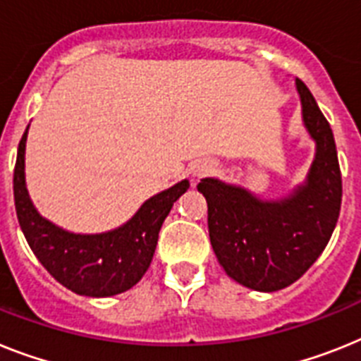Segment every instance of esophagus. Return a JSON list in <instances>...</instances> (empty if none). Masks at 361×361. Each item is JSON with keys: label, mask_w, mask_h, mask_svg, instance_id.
Here are the masks:
<instances>
[{"label": "esophagus", "mask_w": 361, "mask_h": 361, "mask_svg": "<svg viewBox=\"0 0 361 361\" xmlns=\"http://www.w3.org/2000/svg\"><path fill=\"white\" fill-rule=\"evenodd\" d=\"M214 161H211V159H204V161H198L195 166H192V174L196 176V178H202V176H207L211 174V172L214 171Z\"/></svg>", "instance_id": "1"}]
</instances>
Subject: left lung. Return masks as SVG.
<instances>
[{
    "instance_id": "1",
    "label": "left lung",
    "mask_w": 361,
    "mask_h": 361,
    "mask_svg": "<svg viewBox=\"0 0 361 361\" xmlns=\"http://www.w3.org/2000/svg\"><path fill=\"white\" fill-rule=\"evenodd\" d=\"M302 121L317 152L307 185L283 202H260L238 187L205 178L211 246L226 274L242 286L277 292L295 283L329 244L341 209V171L334 135L302 80Z\"/></svg>"
}]
</instances>
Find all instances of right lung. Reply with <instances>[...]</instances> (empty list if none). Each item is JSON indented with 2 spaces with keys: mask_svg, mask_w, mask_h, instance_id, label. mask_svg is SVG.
<instances>
[{
  "mask_svg": "<svg viewBox=\"0 0 361 361\" xmlns=\"http://www.w3.org/2000/svg\"><path fill=\"white\" fill-rule=\"evenodd\" d=\"M27 130L18 145L14 166V205L18 222L36 259L71 292L110 298L141 281L152 262L163 220L187 189L183 180L147 200L123 227L102 235H73L36 213L25 189Z\"/></svg>",
  "mask_w": 361,
  "mask_h": 361,
  "instance_id": "add662e5",
  "label": "right lung"
}]
</instances>
